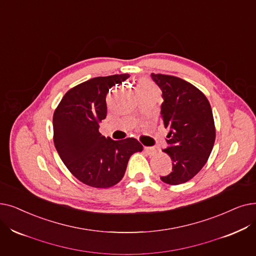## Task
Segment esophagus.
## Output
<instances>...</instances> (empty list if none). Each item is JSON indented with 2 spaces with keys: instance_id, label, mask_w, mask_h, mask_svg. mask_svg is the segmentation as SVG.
<instances>
[{
  "instance_id": "34e87169",
  "label": "esophagus",
  "mask_w": 256,
  "mask_h": 256,
  "mask_svg": "<svg viewBox=\"0 0 256 256\" xmlns=\"http://www.w3.org/2000/svg\"><path fill=\"white\" fill-rule=\"evenodd\" d=\"M144 150H146L150 156H154L157 154V150H156L154 148H150V146H146L144 148Z\"/></svg>"
}]
</instances>
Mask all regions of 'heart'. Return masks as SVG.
I'll list each match as a JSON object with an SVG mask.
<instances>
[{
  "mask_svg": "<svg viewBox=\"0 0 256 256\" xmlns=\"http://www.w3.org/2000/svg\"><path fill=\"white\" fill-rule=\"evenodd\" d=\"M138 88H139V91H144V90H150V88H156V86L148 80L140 78L138 82Z\"/></svg>",
  "mask_w": 256,
  "mask_h": 256,
  "instance_id": "1",
  "label": "heart"
}]
</instances>
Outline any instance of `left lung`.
Here are the masks:
<instances>
[{
    "label": "left lung",
    "instance_id": "8db88e82",
    "mask_svg": "<svg viewBox=\"0 0 256 256\" xmlns=\"http://www.w3.org/2000/svg\"><path fill=\"white\" fill-rule=\"evenodd\" d=\"M162 91L161 120L168 134V154L172 164L170 174L161 180L170 185L192 180L203 168L212 150L216 126L207 97L196 86L180 77L152 73Z\"/></svg>",
    "mask_w": 256,
    "mask_h": 256
}]
</instances>
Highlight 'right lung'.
Listing matches in <instances>:
<instances>
[{"label": "right lung", "instance_id": "right-lung-1", "mask_svg": "<svg viewBox=\"0 0 256 256\" xmlns=\"http://www.w3.org/2000/svg\"><path fill=\"white\" fill-rule=\"evenodd\" d=\"M128 74L99 76L73 86L53 114V142L70 172L95 188L116 185L124 176L130 156L142 152L135 138L115 141L99 132L106 116V94Z\"/></svg>", "mask_w": 256, "mask_h": 256}]
</instances>
